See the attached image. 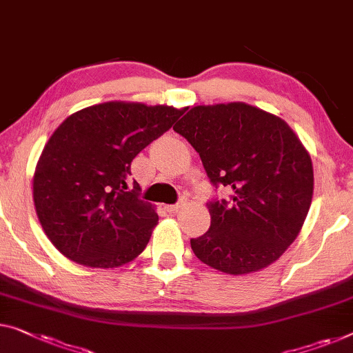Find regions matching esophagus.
<instances>
[{"label": "esophagus", "mask_w": 353, "mask_h": 353, "mask_svg": "<svg viewBox=\"0 0 353 353\" xmlns=\"http://www.w3.org/2000/svg\"><path fill=\"white\" fill-rule=\"evenodd\" d=\"M182 203H177V204H170V206H166V210L168 212H176V210L181 208Z\"/></svg>", "instance_id": "obj_1"}]
</instances>
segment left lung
I'll use <instances>...</instances> for the list:
<instances>
[{
	"label": "left lung",
	"instance_id": "8db88e82",
	"mask_svg": "<svg viewBox=\"0 0 353 353\" xmlns=\"http://www.w3.org/2000/svg\"><path fill=\"white\" fill-rule=\"evenodd\" d=\"M230 201H210V228L192 250L233 276L260 271L288 249L309 212L312 160L285 120L245 103L194 106L174 126Z\"/></svg>",
	"mask_w": 353,
	"mask_h": 353
}]
</instances>
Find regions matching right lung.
Masks as SVG:
<instances>
[{"mask_svg":"<svg viewBox=\"0 0 353 353\" xmlns=\"http://www.w3.org/2000/svg\"><path fill=\"white\" fill-rule=\"evenodd\" d=\"M185 109L109 101L71 114L54 131L36 165L33 199L39 223L66 259L117 268L149 243L159 215L128 187L136 155Z\"/></svg>","mask_w":353,"mask_h":353,"instance_id":"right-lung-1","label":"right lung"}]
</instances>
